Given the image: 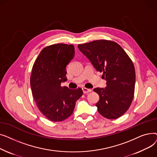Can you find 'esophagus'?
Instances as JSON below:
<instances>
[{"label":"esophagus","mask_w":157,"mask_h":157,"mask_svg":"<svg viewBox=\"0 0 157 157\" xmlns=\"http://www.w3.org/2000/svg\"><path fill=\"white\" fill-rule=\"evenodd\" d=\"M82 90H83V92L84 94H88L89 92H92V90L91 89H89V88H82Z\"/></svg>","instance_id":"34e87169"}]
</instances>
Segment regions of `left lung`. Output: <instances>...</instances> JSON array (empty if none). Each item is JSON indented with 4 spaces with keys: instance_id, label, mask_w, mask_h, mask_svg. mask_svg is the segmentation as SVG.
Listing matches in <instances>:
<instances>
[{
    "instance_id": "left-lung-1",
    "label": "left lung",
    "mask_w": 157,
    "mask_h": 157,
    "mask_svg": "<svg viewBox=\"0 0 157 157\" xmlns=\"http://www.w3.org/2000/svg\"><path fill=\"white\" fill-rule=\"evenodd\" d=\"M78 47L96 71L103 72L106 80L105 88L94 90L99 95L96 104L98 113L108 119L120 117L128 109L134 97L136 72L132 62L114 41L97 40Z\"/></svg>"
}]
</instances>
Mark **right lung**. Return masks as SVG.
I'll return each instance as SVG.
<instances>
[{
    "mask_svg": "<svg viewBox=\"0 0 157 157\" xmlns=\"http://www.w3.org/2000/svg\"><path fill=\"white\" fill-rule=\"evenodd\" d=\"M72 44H56L44 48L33 65L30 77L32 95L40 111L50 121H61L72 114L81 88L62 86L67 81L66 67L74 57Z\"/></svg>",
    "mask_w": 157,
    "mask_h": 157,
    "instance_id": "right-lung-1",
    "label": "right lung"
}]
</instances>
